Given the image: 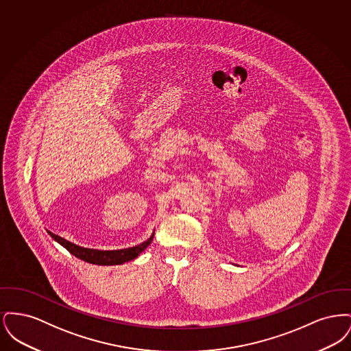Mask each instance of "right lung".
<instances>
[{"instance_id": "1", "label": "right lung", "mask_w": 351, "mask_h": 351, "mask_svg": "<svg viewBox=\"0 0 351 351\" xmlns=\"http://www.w3.org/2000/svg\"><path fill=\"white\" fill-rule=\"evenodd\" d=\"M51 237L60 243L63 247H66L72 255L77 256L79 259H82L84 262L92 263V265H99V266H113V265H122L125 262L133 261L135 259L142 251L145 250L152 241L154 238V233L151 235L150 238L145 242H142L141 245H136L134 247H129V249H122V250H93V249H85L82 246H77L72 242H69L67 239L56 235V234L51 233Z\"/></svg>"}]
</instances>
